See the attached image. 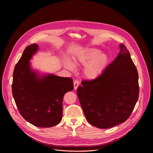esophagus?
Returning a JSON list of instances; mask_svg holds the SVG:
<instances>
[{
  "label": "esophagus",
  "mask_w": 153,
  "mask_h": 153,
  "mask_svg": "<svg viewBox=\"0 0 153 153\" xmlns=\"http://www.w3.org/2000/svg\"><path fill=\"white\" fill-rule=\"evenodd\" d=\"M79 85V82L78 80H75V81H74V87L75 90H76L77 89Z\"/></svg>",
  "instance_id": "1"
}]
</instances>
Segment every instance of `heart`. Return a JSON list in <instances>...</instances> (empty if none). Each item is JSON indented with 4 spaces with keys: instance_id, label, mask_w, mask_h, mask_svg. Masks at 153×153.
I'll use <instances>...</instances> for the list:
<instances>
[{
    "instance_id": "b5f03b06",
    "label": "heart",
    "mask_w": 153,
    "mask_h": 153,
    "mask_svg": "<svg viewBox=\"0 0 153 153\" xmlns=\"http://www.w3.org/2000/svg\"><path fill=\"white\" fill-rule=\"evenodd\" d=\"M108 62L109 57L107 53H102L97 48H90L78 53L74 58V63L66 59L64 66L71 71H74L75 66H84L85 76L89 79H95L102 74Z\"/></svg>"
}]
</instances>
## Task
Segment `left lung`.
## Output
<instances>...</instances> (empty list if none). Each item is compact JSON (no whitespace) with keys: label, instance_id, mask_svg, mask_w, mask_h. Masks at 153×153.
Masks as SVG:
<instances>
[{"label":"left lung","instance_id":"8db88e82","mask_svg":"<svg viewBox=\"0 0 153 153\" xmlns=\"http://www.w3.org/2000/svg\"><path fill=\"white\" fill-rule=\"evenodd\" d=\"M115 60L92 81H83L77 89L86 120L107 129L125 122L139 96L138 73L130 54L123 45Z\"/></svg>","mask_w":153,"mask_h":153}]
</instances>
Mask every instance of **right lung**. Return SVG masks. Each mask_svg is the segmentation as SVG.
<instances>
[{"mask_svg": "<svg viewBox=\"0 0 153 153\" xmlns=\"http://www.w3.org/2000/svg\"><path fill=\"white\" fill-rule=\"evenodd\" d=\"M39 50L28 46L15 66L12 95L20 115L31 124L48 128L58 124L62 116V99L74 89L72 79L53 74H40L30 61Z\"/></svg>", "mask_w": 153, "mask_h": 153, "instance_id": "1", "label": "right lung"}]
</instances>
